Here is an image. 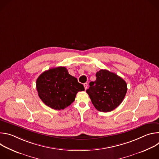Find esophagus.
Here are the masks:
<instances>
[{
  "label": "esophagus",
  "instance_id": "34e87169",
  "mask_svg": "<svg viewBox=\"0 0 159 159\" xmlns=\"http://www.w3.org/2000/svg\"><path fill=\"white\" fill-rule=\"evenodd\" d=\"M84 86L85 90H86V89H87V82L84 83Z\"/></svg>",
  "mask_w": 159,
  "mask_h": 159
}]
</instances>
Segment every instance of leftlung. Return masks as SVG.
Returning a JSON list of instances; mask_svg holds the SVG:
<instances>
[{
	"label": "left lung",
	"mask_w": 159,
	"mask_h": 159,
	"mask_svg": "<svg viewBox=\"0 0 159 159\" xmlns=\"http://www.w3.org/2000/svg\"><path fill=\"white\" fill-rule=\"evenodd\" d=\"M86 92L94 106L101 112H110L123 101L127 92L126 82L115 73L101 69Z\"/></svg>",
	"instance_id": "left-lung-1"
}]
</instances>
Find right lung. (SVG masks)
Masks as SVG:
<instances>
[{
    "label": "right lung",
    "mask_w": 159,
    "mask_h": 159,
    "mask_svg": "<svg viewBox=\"0 0 159 159\" xmlns=\"http://www.w3.org/2000/svg\"><path fill=\"white\" fill-rule=\"evenodd\" d=\"M36 89L45 104L60 110L70 106L77 93L84 90V87L69 74L65 66H58L44 71L38 77Z\"/></svg>",
    "instance_id": "add662e5"
}]
</instances>
